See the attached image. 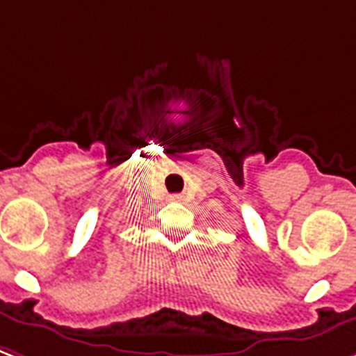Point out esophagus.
<instances>
[{"label":"esophagus","instance_id":"34e87169","mask_svg":"<svg viewBox=\"0 0 356 356\" xmlns=\"http://www.w3.org/2000/svg\"><path fill=\"white\" fill-rule=\"evenodd\" d=\"M177 200H179V197H177Z\"/></svg>","mask_w":356,"mask_h":356}]
</instances>
